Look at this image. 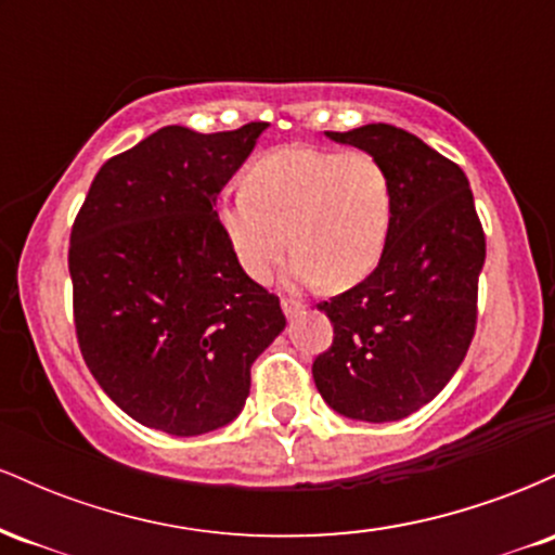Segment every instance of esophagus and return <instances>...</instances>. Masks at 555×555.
<instances>
[{
  "label": "esophagus",
  "mask_w": 555,
  "mask_h": 555,
  "mask_svg": "<svg viewBox=\"0 0 555 555\" xmlns=\"http://www.w3.org/2000/svg\"><path fill=\"white\" fill-rule=\"evenodd\" d=\"M282 310H284L286 318H295V315H302L305 313V305L299 302V299H295V297H284L282 299Z\"/></svg>",
  "instance_id": "obj_1"
}]
</instances>
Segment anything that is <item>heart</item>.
I'll list each match as a JSON object with an SVG mask.
<instances>
[{
    "label": "heart",
    "instance_id": "obj_1",
    "mask_svg": "<svg viewBox=\"0 0 555 555\" xmlns=\"http://www.w3.org/2000/svg\"><path fill=\"white\" fill-rule=\"evenodd\" d=\"M391 216V180L378 158L313 145L260 156L247 169L245 190L219 203L229 245L258 282L271 276L292 242L295 282L358 284L384 256Z\"/></svg>",
    "mask_w": 555,
    "mask_h": 555
}]
</instances>
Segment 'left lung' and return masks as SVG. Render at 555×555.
Listing matches in <instances>:
<instances>
[{
  "label": "left lung",
  "instance_id": "8db88e82",
  "mask_svg": "<svg viewBox=\"0 0 555 555\" xmlns=\"http://www.w3.org/2000/svg\"><path fill=\"white\" fill-rule=\"evenodd\" d=\"M328 138L384 164L393 216L371 276L318 302L334 341L315 358L313 378L339 415L388 423L428 404L462 365L477 326L486 232L460 164L412 132L378 122Z\"/></svg>",
  "mask_w": 555,
  "mask_h": 555
}]
</instances>
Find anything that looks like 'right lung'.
<instances>
[{
    "mask_svg": "<svg viewBox=\"0 0 555 555\" xmlns=\"http://www.w3.org/2000/svg\"><path fill=\"white\" fill-rule=\"evenodd\" d=\"M266 127H162L99 169L75 216V336L106 397L140 425L201 436L232 423L253 362L286 326L214 211Z\"/></svg>",
    "mask_w": 555,
    "mask_h": 555,
    "instance_id": "right-lung-1",
    "label": "right lung"
}]
</instances>
